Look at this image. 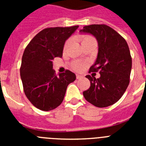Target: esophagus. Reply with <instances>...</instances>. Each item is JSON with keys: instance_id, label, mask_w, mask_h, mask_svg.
I'll return each instance as SVG.
<instances>
[{"instance_id": "1", "label": "esophagus", "mask_w": 146, "mask_h": 146, "mask_svg": "<svg viewBox=\"0 0 146 146\" xmlns=\"http://www.w3.org/2000/svg\"><path fill=\"white\" fill-rule=\"evenodd\" d=\"M82 76H81V75H79V74H77V75H76V78H77V80H79V79H80V78H82Z\"/></svg>"}]
</instances>
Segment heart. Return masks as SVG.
Instances as JSON below:
<instances>
[{
	"label": "heart",
	"instance_id": "heart-1",
	"mask_svg": "<svg viewBox=\"0 0 146 146\" xmlns=\"http://www.w3.org/2000/svg\"><path fill=\"white\" fill-rule=\"evenodd\" d=\"M80 41L82 46L86 44L91 43V42H96V41H95L94 37L90 36V35H85V36H82L80 38ZM69 43V41H67V42H66L65 46H64L65 48L68 46ZM72 67H73V69L76 71H82V69H83V64H82V62L75 61L73 63V64H72Z\"/></svg>",
	"mask_w": 146,
	"mask_h": 146
}]
</instances>
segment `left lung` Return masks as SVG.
Masks as SVG:
<instances>
[{"mask_svg": "<svg viewBox=\"0 0 146 146\" xmlns=\"http://www.w3.org/2000/svg\"><path fill=\"white\" fill-rule=\"evenodd\" d=\"M80 32L91 33L97 39V58L89 72L100 74L97 79L86 76L91 86L83 91V96L97 108L110 106L121 99L129 84L131 57L128 44L119 33L104 24L86 25Z\"/></svg>", "mask_w": 146, "mask_h": 146, "instance_id": "obj_1", "label": "left lung"}]
</instances>
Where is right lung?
<instances>
[{"instance_id":"obj_1","label":"right lung","mask_w":146,"mask_h":146,"mask_svg":"<svg viewBox=\"0 0 146 146\" xmlns=\"http://www.w3.org/2000/svg\"><path fill=\"white\" fill-rule=\"evenodd\" d=\"M78 27L44 28L25 47L20 66L23 90L31 104L41 110L49 111L58 107L68 85L75 80V74L69 70L56 74L52 60L62 57L66 40Z\"/></svg>"}]
</instances>
